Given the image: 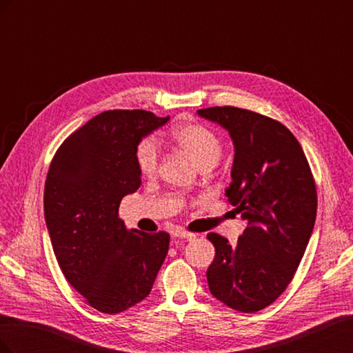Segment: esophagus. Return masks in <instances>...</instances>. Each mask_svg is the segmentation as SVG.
I'll list each match as a JSON object with an SVG mask.
<instances>
[{"instance_id": "34e87169", "label": "esophagus", "mask_w": 353, "mask_h": 353, "mask_svg": "<svg viewBox=\"0 0 353 353\" xmlns=\"http://www.w3.org/2000/svg\"><path fill=\"white\" fill-rule=\"evenodd\" d=\"M174 237H176V239H184V240L191 241V240L196 239V234L184 231V230H176V231L174 232Z\"/></svg>"}]
</instances>
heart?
Instances as JSON below:
<instances>
[{"label": "heart", "mask_w": 353, "mask_h": 353, "mask_svg": "<svg viewBox=\"0 0 353 353\" xmlns=\"http://www.w3.org/2000/svg\"><path fill=\"white\" fill-rule=\"evenodd\" d=\"M172 141L200 168L215 165L222 153L221 138L201 123H183L170 134ZM135 160L140 172L153 175L159 163V150L153 138H144L135 148Z\"/></svg>", "instance_id": "heart-1"}]
</instances>
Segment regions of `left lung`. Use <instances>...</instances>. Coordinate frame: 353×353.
<instances>
[{
	"label": "left lung",
	"mask_w": 353,
	"mask_h": 353,
	"mask_svg": "<svg viewBox=\"0 0 353 353\" xmlns=\"http://www.w3.org/2000/svg\"><path fill=\"white\" fill-rule=\"evenodd\" d=\"M227 130L234 144L225 196L248 222L236 244L215 232L210 293L240 312L271 305L293 280L316 218V188L301 144L271 117L239 108L197 110Z\"/></svg>",
	"instance_id": "obj_1"
}]
</instances>
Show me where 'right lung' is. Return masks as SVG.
I'll return each instance as SVG.
<instances>
[{
  "mask_svg": "<svg viewBox=\"0 0 353 353\" xmlns=\"http://www.w3.org/2000/svg\"><path fill=\"white\" fill-rule=\"evenodd\" d=\"M145 110H109L68 137L52 157L44 215L61 272L90 306L119 314L150 294L169 234L128 231L121 200L141 185L135 148L168 123Z\"/></svg>",
  "mask_w": 353,
  "mask_h": 353,
  "instance_id": "1",
  "label": "right lung"
}]
</instances>
